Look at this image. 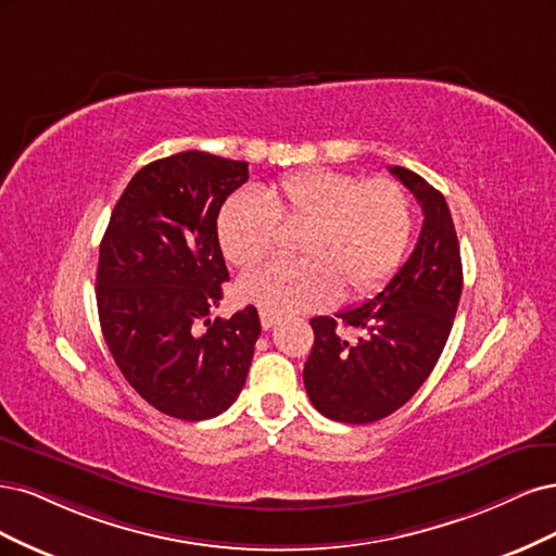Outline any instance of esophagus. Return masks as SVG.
I'll list each match as a JSON object with an SVG mask.
<instances>
[{
	"label": "esophagus",
	"mask_w": 556,
	"mask_h": 556,
	"mask_svg": "<svg viewBox=\"0 0 556 556\" xmlns=\"http://www.w3.org/2000/svg\"><path fill=\"white\" fill-rule=\"evenodd\" d=\"M258 316H261V326L265 328V330H270L277 320H279V316L277 314H273V312H267V309H261L258 312Z\"/></svg>",
	"instance_id": "1"
}]
</instances>
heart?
<instances>
[{
    "label": "heart",
    "mask_w": 556,
    "mask_h": 556,
    "mask_svg": "<svg viewBox=\"0 0 556 556\" xmlns=\"http://www.w3.org/2000/svg\"><path fill=\"white\" fill-rule=\"evenodd\" d=\"M279 226H302L300 261H275L244 275L238 295L273 314H295L330 304L339 291L355 300L383 286L406 252L414 212L390 177L361 182L342 170L309 168L281 177L263 195L232 193L217 219L222 254L252 270L273 252Z\"/></svg>",
    "instance_id": "1"
}]
</instances>
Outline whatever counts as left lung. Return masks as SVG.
<instances>
[{"label":"left lung","instance_id":"1","mask_svg":"<svg viewBox=\"0 0 556 556\" xmlns=\"http://www.w3.org/2000/svg\"><path fill=\"white\" fill-rule=\"evenodd\" d=\"M390 173L422 207L416 249L361 307L309 320L314 346L304 388L316 410L337 422H376L416 395L441 357L462 295L459 242L443 193L408 168ZM339 325L358 330L353 343Z\"/></svg>","mask_w":556,"mask_h":556}]
</instances>
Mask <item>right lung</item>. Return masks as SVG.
Wrapping results in <instances>:
<instances>
[{
  "label": "right lung",
  "instance_id": "1",
  "mask_svg": "<svg viewBox=\"0 0 556 556\" xmlns=\"http://www.w3.org/2000/svg\"><path fill=\"white\" fill-rule=\"evenodd\" d=\"M247 180V161L199 150L156 159L131 177L99 247L105 344L138 395L177 420L224 414L252 365L256 307L210 320L228 281L217 217Z\"/></svg>",
  "mask_w": 556,
  "mask_h": 556
}]
</instances>
